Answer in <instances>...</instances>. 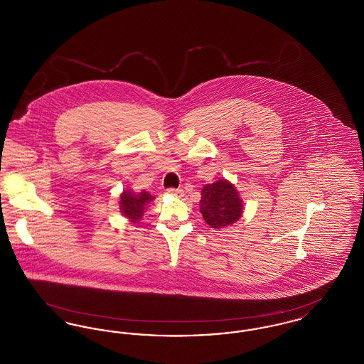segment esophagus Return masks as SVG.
<instances>
[{"label": "esophagus", "instance_id": "obj_1", "mask_svg": "<svg viewBox=\"0 0 364 364\" xmlns=\"http://www.w3.org/2000/svg\"><path fill=\"white\" fill-rule=\"evenodd\" d=\"M168 192H169L171 195H173V196H177V198H181V196L184 195V191L180 190V188H169Z\"/></svg>", "mask_w": 364, "mask_h": 364}]
</instances>
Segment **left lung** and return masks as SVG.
I'll return each instance as SVG.
<instances>
[{
	"mask_svg": "<svg viewBox=\"0 0 364 364\" xmlns=\"http://www.w3.org/2000/svg\"><path fill=\"white\" fill-rule=\"evenodd\" d=\"M200 213L210 228L221 229L235 224L242 214V200L236 187L225 178L206 184L202 190Z\"/></svg>",
	"mask_w": 364,
	"mask_h": 364,
	"instance_id": "obj_1",
	"label": "left lung"
}]
</instances>
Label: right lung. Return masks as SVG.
<instances>
[{"label": "right lung", "instance_id": "right-lung-1", "mask_svg": "<svg viewBox=\"0 0 364 364\" xmlns=\"http://www.w3.org/2000/svg\"><path fill=\"white\" fill-rule=\"evenodd\" d=\"M154 199L156 198L150 195L147 191H141L138 193L131 190L124 191L120 195V202H119L120 211L124 217L131 220V223L138 224L143 217L144 210L147 208V205L151 203V200Z\"/></svg>", "mask_w": 364, "mask_h": 364}]
</instances>
